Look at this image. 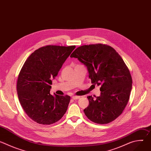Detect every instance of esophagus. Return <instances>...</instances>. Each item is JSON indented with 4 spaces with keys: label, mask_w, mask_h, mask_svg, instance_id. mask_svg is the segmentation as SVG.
Segmentation results:
<instances>
[{
    "label": "esophagus",
    "mask_w": 151,
    "mask_h": 151,
    "mask_svg": "<svg viewBox=\"0 0 151 151\" xmlns=\"http://www.w3.org/2000/svg\"><path fill=\"white\" fill-rule=\"evenodd\" d=\"M80 98V96H72V99L73 100H77Z\"/></svg>",
    "instance_id": "esophagus-1"
}]
</instances>
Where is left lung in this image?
<instances>
[{"label": "left lung", "instance_id": "1", "mask_svg": "<svg viewBox=\"0 0 151 151\" xmlns=\"http://www.w3.org/2000/svg\"><path fill=\"white\" fill-rule=\"evenodd\" d=\"M70 57L87 67L93 85H100V96H88L89 105L83 110L93 122L109 123L118 118L128 103L132 78L119 54L111 47L95 44L77 48Z\"/></svg>", "mask_w": 151, "mask_h": 151}]
</instances>
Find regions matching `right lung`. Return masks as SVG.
I'll use <instances>...</instances> for the list:
<instances>
[{
    "mask_svg": "<svg viewBox=\"0 0 151 151\" xmlns=\"http://www.w3.org/2000/svg\"><path fill=\"white\" fill-rule=\"evenodd\" d=\"M75 46L48 45L35 51L26 60L18 78L19 103L33 121L50 125L59 121L67 111L70 97L50 94L52 80Z\"/></svg>",
    "mask_w": 151,
    "mask_h": 151,
    "instance_id": "obj_1",
    "label": "right lung"
}]
</instances>
